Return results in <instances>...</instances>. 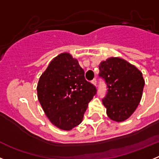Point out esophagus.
Masks as SVG:
<instances>
[{
    "label": "esophagus",
    "mask_w": 159,
    "mask_h": 159,
    "mask_svg": "<svg viewBox=\"0 0 159 159\" xmlns=\"http://www.w3.org/2000/svg\"><path fill=\"white\" fill-rule=\"evenodd\" d=\"M92 83L94 84V85H95V86H96V84H97V80H96V79H93V80H92Z\"/></svg>",
    "instance_id": "1"
}]
</instances>
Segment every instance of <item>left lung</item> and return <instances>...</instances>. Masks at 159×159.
Returning a JSON list of instances; mask_svg holds the SVG:
<instances>
[{
  "mask_svg": "<svg viewBox=\"0 0 159 159\" xmlns=\"http://www.w3.org/2000/svg\"><path fill=\"white\" fill-rule=\"evenodd\" d=\"M99 76L107 84L102 104L107 115L116 122L124 121L136 110L141 100L145 81L135 66L118 57L100 63Z\"/></svg>",
  "mask_w": 159,
  "mask_h": 159,
  "instance_id": "obj_1",
  "label": "left lung"
}]
</instances>
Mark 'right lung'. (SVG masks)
<instances>
[{"mask_svg": "<svg viewBox=\"0 0 159 159\" xmlns=\"http://www.w3.org/2000/svg\"><path fill=\"white\" fill-rule=\"evenodd\" d=\"M96 88L85 80L84 71L69 53L52 60L37 84V96L53 125L70 130L82 122Z\"/></svg>", "mask_w": 159, "mask_h": 159, "instance_id": "add662e5", "label": "right lung"}]
</instances>
